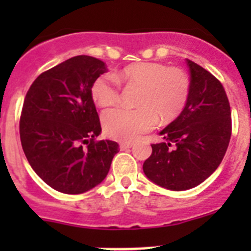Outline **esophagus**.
Returning a JSON list of instances; mask_svg holds the SVG:
<instances>
[{"label":"esophagus","instance_id":"obj_1","mask_svg":"<svg viewBox=\"0 0 251 251\" xmlns=\"http://www.w3.org/2000/svg\"><path fill=\"white\" fill-rule=\"evenodd\" d=\"M133 145L130 143V142H122L121 145H119V147H121L122 151H124V150H128V148H130Z\"/></svg>","mask_w":251,"mask_h":251}]
</instances>
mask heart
<instances>
[{
	"label": "heart",
	"mask_w": 251,
	"mask_h": 251,
	"mask_svg": "<svg viewBox=\"0 0 251 251\" xmlns=\"http://www.w3.org/2000/svg\"><path fill=\"white\" fill-rule=\"evenodd\" d=\"M139 86L134 109L117 108L103 114V128L108 137L130 142L153 129L157 119L170 122L178 117L190 97L191 81L183 69L170 68L161 63H137L114 74L97 77L90 94L101 108L118 104L121 86Z\"/></svg>",
	"instance_id": "1"
}]
</instances>
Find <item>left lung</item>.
I'll return each mask as SVG.
<instances>
[{
    "instance_id": "1",
    "label": "left lung",
    "mask_w": 251,
    "mask_h": 251,
    "mask_svg": "<svg viewBox=\"0 0 251 251\" xmlns=\"http://www.w3.org/2000/svg\"><path fill=\"white\" fill-rule=\"evenodd\" d=\"M191 90L181 114L159 132L165 142L152 145L143 172L152 182L185 191L211 176L231 137V112L223 84L202 66L186 59Z\"/></svg>"
}]
</instances>
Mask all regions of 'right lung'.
Masks as SVG:
<instances>
[{
  "instance_id": "1",
  "label": "right lung",
  "mask_w": 251,
  "mask_h": 251,
  "mask_svg": "<svg viewBox=\"0 0 251 251\" xmlns=\"http://www.w3.org/2000/svg\"><path fill=\"white\" fill-rule=\"evenodd\" d=\"M108 72L99 59L79 55L35 79L24 100L20 138L37 176L63 194L89 191L109 172L119 152L100 134L99 115L90 89Z\"/></svg>"
}]
</instances>
